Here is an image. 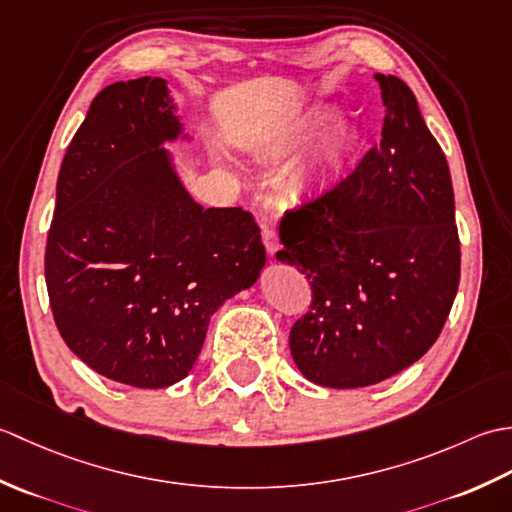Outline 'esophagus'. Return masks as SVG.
I'll return each mask as SVG.
<instances>
[{
	"instance_id": "34e87169",
	"label": "esophagus",
	"mask_w": 512,
	"mask_h": 512,
	"mask_svg": "<svg viewBox=\"0 0 512 512\" xmlns=\"http://www.w3.org/2000/svg\"><path fill=\"white\" fill-rule=\"evenodd\" d=\"M262 239H264V246H266V250H268V255L273 257L277 250H279V235H277V231L273 226H264V231H262Z\"/></svg>"
}]
</instances>
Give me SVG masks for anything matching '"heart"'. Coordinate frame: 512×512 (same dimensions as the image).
<instances>
[{"label":"heart","mask_w":512,"mask_h":512,"mask_svg":"<svg viewBox=\"0 0 512 512\" xmlns=\"http://www.w3.org/2000/svg\"><path fill=\"white\" fill-rule=\"evenodd\" d=\"M321 121H323V116H314V118H310V121L297 125L295 129H290L288 134H284L277 140V147H275L277 154H290V151H295V149L306 145L308 138L312 136V129L319 127ZM352 145H354L352 134L343 127L334 129V132H330L328 136H323L317 143V147L312 149V154L306 160V165L301 167V173H299L301 184L317 182L323 171L341 167L347 160V156H350Z\"/></svg>","instance_id":"1"}]
</instances>
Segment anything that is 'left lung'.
Listing matches in <instances>:
<instances>
[{"label": "left lung", "instance_id": "8db88e82", "mask_svg": "<svg viewBox=\"0 0 512 512\" xmlns=\"http://www.w3.org/2000/svg\"><path fill=\"white\" fill-rule=\"evenodd\" d=\"M374 76L385 105L380 145L279 222L277 259L312 286L290 354L308 380L334 389L376 385L427 354L460 284L447 158L409 85Z\"/></svg>", "mask_w": 512, "mask_h": 512}]
</instances>
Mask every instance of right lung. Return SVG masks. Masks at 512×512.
<instances>
[{
  "label": "right lung",
  "mask_w": 512,
  "mask_h": 512,
  "mask_svg": "<svg viewBox=\"0 0 512 512\" xmlns=\"http://www.w3.org/2000/svg\"><path fill=\"white\" fill-rule=\"evenodd\" d=\"M178 138L189 134L165 79L107 85L65 151L46 244L63 341L143 389L191 372L213 314L266 264L253 215L202 209L184 189L165 149Z\"/></svg>",
  "instance_id": "1"
}]
</instances>
